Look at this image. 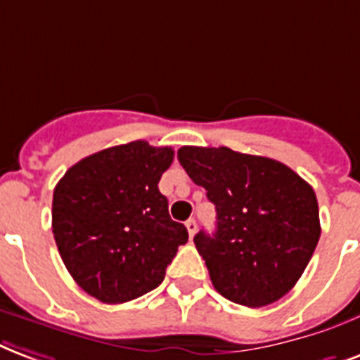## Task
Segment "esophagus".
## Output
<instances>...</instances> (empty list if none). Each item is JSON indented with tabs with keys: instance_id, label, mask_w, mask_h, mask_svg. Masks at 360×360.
I'll list each match as a JSON object with an SVG mask.
<instances>
[{
	"instance_id": "34e87169",
	"label": "esophagus",
	"mask_w": 360,
	"mask_h": 360,
	"mask_svg": "<svg viewBox=\"0 0 360 360\" xmlns=\"http://www.w3.org/2000/svg\"><path fill=\"white\" fill-rule=\"evenodd\" d=\"M186 227H188V233H189V236H191V238H193V236H195V233H197V221H195L193 218H189L188 221H186Z\"/></svg>"
}]
</instances>
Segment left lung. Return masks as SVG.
Masks as SVG:
<instances>
[{
    "mask_svg": "<svg viewBox=\"0 0 360 360\" xmlns=\"http://www.w3.org/2000/svg\"><path fill=\"white\" fill-rule=\"evenodd\" d=\"M178 161L216 206V233L193 238L216 291L248 308L289 293L321 235L310 184L280 161L227 146H182Z\"/></svg>",
    "mask_w": 360,
    "mask_h": 360,
    "instance_id": "obj_1",
    "label": "left lung"
}]
</instances>
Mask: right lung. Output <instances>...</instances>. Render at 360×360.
Wrapping results in <instances>:
<instances>
[{"mask_svg":"<svg viewBox=\"0 0 360 360\" xmlns=\"http://www.w3.org/2000/svg\"><path fill=\"white\" fill-rule=\"evenodd\" d=\"M174 150L127 142L80 160L54 189L52 233L63 264L86 293L122 304L160 285L188 242L169 216L161 174Z\"/></svg>","mask_w":360,"mask_h":360,"instance_id":"right-lung-1","label":"right lung"}]
</instances>
